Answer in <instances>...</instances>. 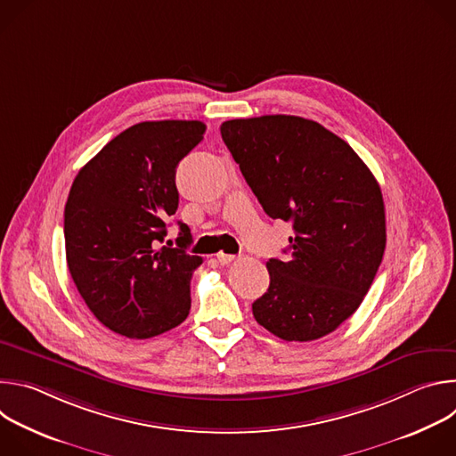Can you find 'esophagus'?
I'll use <instances>...</instances> for the list:
<instances>
[{
    "mask_svg": "<svg viewBox=\"0 0 456 456\" xmlns=\"http://www.w3.org/2000/svg\"><path fill=\"white\" fill-rule=\"evenodd\" d=\"M216 257H218V262H220V265H229V264L236 262V256H234V254H225V252H218V254H216Z\"/></svg>",
    "mask_w": 456,
    "mask_h": 456,
    "instance_id": "obj_1",
    "label": "esophagus"
}]
</instances>
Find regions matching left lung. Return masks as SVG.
Here are the masks:
<instances>
[{
  "label": "left lung",
  "instance_id": "8db88e82",
  "mask_svg": "<svg viewBox=\"0 0 456 456\" xmlns=\"http://www.w3.org/2000/svg\"><path fill=\"white\" fill-rule=\"evenodd\" d=\"M222 139L264 211L290 222V256L271 257L254 319L283 341L334 332L362 303L382 262L380 187L359 155L319 122L294 115L227 120Z\"/></svg>",
  "mask_w": 456,
  "mask_h": 456
}]
</instances>
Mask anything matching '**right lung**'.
Returning <instances> with one entry per match:
<instances>
[{
	"instance_id": "obj_1",
	"label": "right lung",
	"mask_w": 456,
	"mask_h": 456,
	"mask_svg": "<svg viewBox=\"0 0 456 456\" xmlns=\"http://www.w3.org/2000/svg\"><path fill=\"white\" fill-rule=\"evenodd\" d=\"M206 134L200 120H148L124 129L76 176L64 206L72 280L92 314L129 339L160 336L187 317L200 256L159 247L176 213L178 162ZM178 247L191 243L180 222Z\"/></svg>"
}]
</instances>
